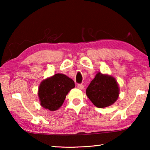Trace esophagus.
I'll list each match as a JSON object with an SVG mask.
<instances>
[{"label": "esophagus", "instance_id": "obj_1", "mask_svg": "<svg viewBox=\"0 0 150 150\" xmlns=\"http://www.w3.org/2000/svg\"><path fill=\"white\" fill-rule=\"evenodd\" d=\"M77 88L80 90H83V88H84V85H82V84H79L77 85Z\"/></svg>", "mask_w": 150, "mask_h": 150}]
</instances>
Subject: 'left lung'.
<instances>
[{"label": "left lung", "instance_id": "obj_1", "mask_svg": "<svg viewBox=\"0 0 150 150\" xmlns=\"http://www.w3.org/2000/svg\"><path fill=\"white\" fill-rule=\"evenodd\" d=\"M86 94L96 107L105 108L117 100L120 88L115 77L98 72L88 85Z\"/></svg>", "mask_w": 150, "mask_h": 150}]
</instances>
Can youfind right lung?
Segmentation results:
<instances>
[{"mask_svg": "<svg viewBox=\"0 0 150 150\" xmlns=\"http://www.w3.org/2000/svg\"><path fill=\"white\" fill-rule=\"evenodd\" d=\"M74 87L73 80L62 73L45 79L38 88L40 105L50 111L58 110L62 106L66 95Z\"/></svg>", "mask_w": 150, "mask_h": 150, "instance_id": "obj_1", "label": "right lung"}]
</instances>
